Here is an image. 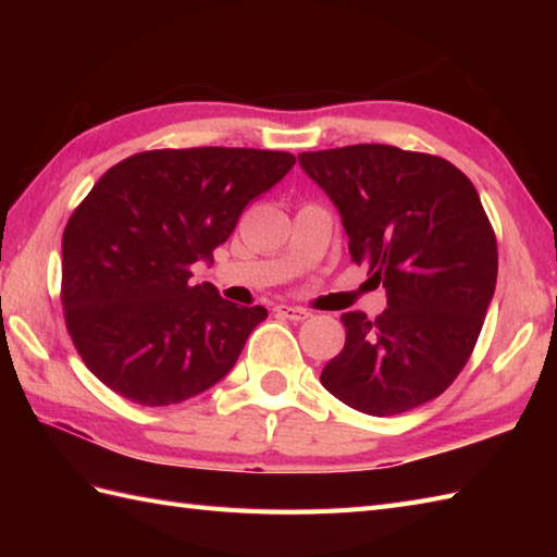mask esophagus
Masks as SVG:
<instances>
[{"label":"esophagus","mask_w":557,"mask_h":557,"mask_svg":"<svg viewBox=\"0 0 557 557\" xmlns=\"http://www.w3.org/2000/svg\"><path fill=\"white\" fill-rule=\"evenodd\" d=\"M275 311H277V315L287 318V321H306V318L311 315L309 311L301 309V306H289V304H280Z\"/></svg>","instance_id":"1"}]
</instances>
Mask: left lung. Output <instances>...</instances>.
<instances>
[{"label": "left lung", "mask_w": 557, "mask_h": 557, "mask_svg": "<svg viewBox=\"0 0 557 557\" xmlns=\"http://www.w3.org/2000/svg\"><path fill=\"white\" fill-rule=\"evenodd\" d=\"M299 164L335 203L354 263L387 294L375 321L342 315L345 349L323 387L371 417L425 405L465 369L498 280L474 184L443 158L381 144L301 152Z\"/></svg>", "instance_id": "left-lung-1"}]
</instances>
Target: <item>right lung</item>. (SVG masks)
Segmentation results:
<instances>
[{
    "label": "right lung",
    "mask_w": 557,
    "mask_h": 557,
    "mask_svg": "<svg viewBox=\"0 0 557 557\" xmlns=\"http://www.w3.org/2000/svg\"><path fill=\"white\" fill-rule=\"evenodd\" d=\"M256 148L148 150L90 188L62 236V304L90 373L144 407L206 393L265 321L236 306L191 265L210 263L242 210L294 168Z\"/></svg>",
    "instance_id": "add662e5"
}]
</instances>
